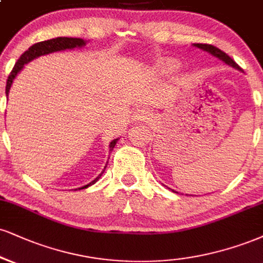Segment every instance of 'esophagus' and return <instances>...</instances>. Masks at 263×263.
<instances>
[{
  "instance_id": "obj_1",
  "label": "esophagus",
  "mask_w": 263,
  "mask_h": 263,
  "mask_svg": "<svg viewBox=\"0 0 263 263\" xmlns=\"http://www.w3.org/2000/svg\"><path fill=\"white\" fill-rule=\"evenodd\" d=\"M135 121H148L151 120V114L145 107H138L134 114Z\"/></svg>"
}]
</instances>
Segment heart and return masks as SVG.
Returning a JSON list of instances; mask_svg holds the SVG:
<instances>
[{
  "label": "heart",
  "instance_id": "1",
  "mask_svg": "<svg viewBox=\"0 0 263 263\" xmlns=\"http://www.w3.org/2000/svg\"><path fill=\"white\" fill-rule=\"evenodd\" d=\"M165 67H166L167 69L175 68V67H176V63L174 62V61H167V62L165 63Z\"/></svg>",
  "mask_w": 263,
  "mask_h": 263
}]
</instances>
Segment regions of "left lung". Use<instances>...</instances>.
<instances>
[{
  "instance_id": "1",
  "label": "left lung",
  "mask_w": 263,
  "mask_h": 263,
  "mask_svg": "<svg viewBox=\"0 0 263 263\" xmlns=\"http://www.w3.org/2000/svg\"><path fill=\"white\" fill-rule=\"evenodd\" d=\"M195 46L200 47V49L204 50V51L212 53V55L216 56V58H218L219 60H222V61L228 63V65L233 66L234 68H238V69H240V71H241V68H240V66L238 65V63L234 61L232 58H229V56H228L226 52L222 51L220 49H218V47L213 46V45H210V44H195Z\"/></svg>"
}]
</instances>
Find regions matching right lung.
<instances>
[{
	"instance_id": "right-lung-1",
	"label": "right lung",
	"mask_w": 263,
	"mask_h": 263,
	"mask_svg": "<svg viewBox=\"0 0 263 263\" xmlns=\"http://www.w3.org/2000/svg\"><path fill=\"white\" fill-rule=\"evenodd\" d=\"M83 45H85L83 39H80V37H66V36H60V37H56V39L40 41V43H36V44H34V45H31L29 49L27 50V51H25L24 53H22L21 58L18 59L17 62H15L13 69L11 71V74L8 76L7 84H6V96L8 97L9 88H11L12 83H13V80L15 78V76H17L18 72L23 68V66L25 65V63H28L35 58H39V56H41V55H46V53H50V52L60 51V50L73 49V47H77V46L81 47ZM118 141H119V138L111 141V143H110V151L114 149V147H115L116 142ZM105 167H104V170H105ZM104 170L99 174V175H98V178H96L90 183H88V185H85L81 189H87L88 186L96 183L98 180L100 179L101 174L104 173Z\"/></svg>"
}]
</instances>
